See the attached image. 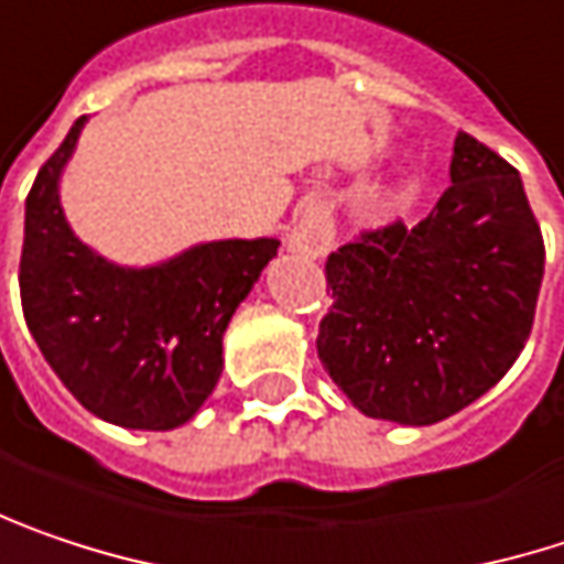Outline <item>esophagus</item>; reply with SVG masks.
<instances>
[{
	"instance_id": "esophagus-1",
	"label": "esophagus",
	"mask_w": 564,
	"mask_h": 564,
	"mask_svg": "<svg viewBox=\"0 0 564 564\" xmlns=\"http://www.w3.org/2000/svg\"><path fill=\"white\" fill-rule=\"evenodd\" d=\"M290 248L306 258H323L333 248V219L319 206H310L290 231Z\"/></svg>"
}]
</instances>
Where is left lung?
<instances>
[{"label": "left lung", "instance_id": "obj_1", "mask_svg": "<svg viewBox=\"0 0 564 564\" xmlns=\"http://www.w3.org/2000/svg\"><path fill=\"white\" fill-rule=\"evenodd\" d=\"M452 186L416 226L361 229L326 261L319 361L375 420L438 423L520 358L545 264L513 164L458 131Z\"/></svg>", "mask_w": 564, "mask_h": 564}]
</instances>
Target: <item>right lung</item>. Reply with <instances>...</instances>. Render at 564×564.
Here are the masks:
<instances>
[{"mask_svg":"<svg viewBox=\"0 0 564 564\" xmlns=\"http://www.w3.org/2000/svg\"><path fill=\"white\" fill-rule=\"evenodd\" d=\"M83 122L28 193L19 264L25 323L89 413L126 430H174L213 393L231 313L281 241H209L148 271L102 261L74 238L57 199Z\"/></svg>","mask_w":564,"mask_h":564,"instance_id":"1","label":"right lung"}]
</instances>
